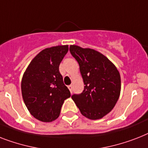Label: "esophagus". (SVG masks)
Wrapping results in <instances>:
<instances>
[{"label":"esophagus","mask_w":148,"mask_h":148,"mask_svg":"<svg viewBox=\"0 0 148 148\" xmlns=\"http://www.w3.org/2000/svg\"><path fill=\"white\" fill-rule=\"evenodd\" d=\"M68 89H69V90H70L71 93H72V88H73V87H72L71 85H69V86H68Z\"/></svg>","instance_id":"34e87169"}]
</instances>
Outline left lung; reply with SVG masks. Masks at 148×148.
<instances>
[{"mask_svg":"<svg viewBox=\"0 0 148 148\" xmlns=\"http://www.w3.org/2000/svg\"><path fill=\"white\" fill-rule=\"evenodd\" d=\"M70 52L80 66L84 90L72 99L83 116L99 119L114 108L121 92L120 74L105 55L92 49L71 45Z\"/></svg>","mask_w":148,"mask_h":148,"instance_id":"left-lung-1","label":"left lung"}]
</instances>
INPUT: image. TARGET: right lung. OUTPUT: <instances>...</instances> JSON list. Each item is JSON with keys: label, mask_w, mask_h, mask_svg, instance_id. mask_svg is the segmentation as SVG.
Here are the masks:
<instances>
[{"label": "right lung", "mask_w": 148, "mask_h": 148, "mask_svg": "<svg viewBox=\"0 0 148 148\" xmlns=\"http://www.w3.org/2000/svg\"><path fill=\"white\" fill-rule=\"evenodd\" d=\"M68 51V45L43 49L24 72L21 81L23 99L31 115L41 122L58 119L64 101L71 97L59 72L60 63Z\"/></svg>", "instance_id": "1"}]
</instances>
